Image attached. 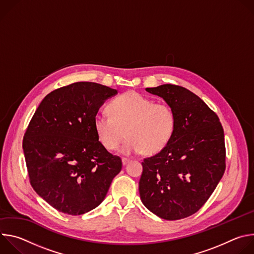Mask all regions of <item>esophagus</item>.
I'll list each match as a JSON object with an SVG mask.
<instances>
[{"label":"esophagus","mask_w":254,"mask_h":254,"mask_svg":"<svg viewBox=\"0 0 254 254\" xmlns=\"http://www.w3.org/2000/svg\"><path fill=\"white\" fill-rule=\"evenodd\" d=\"M122 161H123V165H127L129 162V160L127 158H123Z\"/></svg>","instance_id":"obj_1"}]
</instances>
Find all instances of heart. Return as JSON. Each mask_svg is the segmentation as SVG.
Here are the masks:
<instances>
[{
	"instance_id": "heart-1",
	"label": "heart",
	"mask_w": 254,
	"mask_h": 254,
	"mask_svg": "<svg viewBox=\"0 0 254 254\" xmlns=\"http://www.w3.org/2000/svg\"><path fill=\"white\" fill-rule=\"evenodd\" d=\"M110 115L97 114L94 129L107 151L117 150L126 135L122 152L156 155L170 142L176 127L173 108L135 91L126 92L108 104Z\"/></svg>"
}]
</instances>
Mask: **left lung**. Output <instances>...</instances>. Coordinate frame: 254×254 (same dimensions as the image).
<instances>
[{
    "label": "left lung",
    "mask_w": 254,
    "mask_h": 254,
    "mask_svg": "<svg viewBox=\"0 0 254 254\" xmlns=\"http://www.w3.org/2000/svg\"><path fill=\"white\" fill-rule=\"evenodd\" d=\"M146 90L173 108L176 127L163 151L143 159L139 196L160 218L183 219L206 203L224 174L223 127L211 108L182 86L163 84Z\"/></svg>",
    "instance_id": "left-lung-1"
}]
</instances>
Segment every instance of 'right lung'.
I'll return each mask as SVG.
<instances>
[{
  "mask_svg": "<svg viewBox=\"0 0 254 254\" xmlns=\"http://www.w3.org/2000/svg\"><path fill=\"white\" fill-rule=\"evenodd\" d=\"M118 93L95 82H75L47 94L23 138L30 183L59 212L81 215L105 198L122 160L98 140L94 117Z\"/></svg>",
  "mask_w": 254,
  "mask_h": 254,
  "instance_id": "1",
  "label": "right lung"
}]
</instances>
